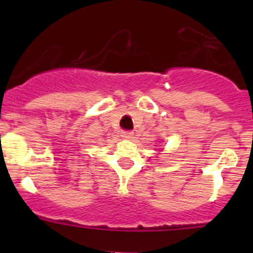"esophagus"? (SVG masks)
<instances>
[{
    "label": "esophagus",
    "mask_w": 253,
    "mask_h": 253,
    "mask_svg": "<svg viewBox=\"0 0 253 253\" xmlns=\"http://www.w3.org/2000/svg\"><path fill=\"white\" fill-rule=\"evenodd\" d=\"M121 137L124 139H132V138H133V132H131V131H122L121 132Z\"/></svg>",
    "instance_id": "34e87169"
}]
</instances>
